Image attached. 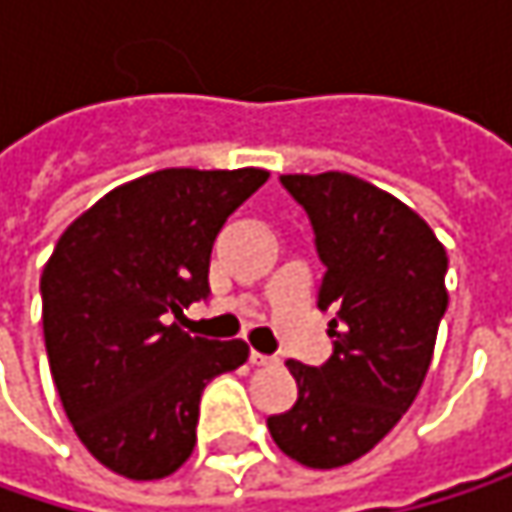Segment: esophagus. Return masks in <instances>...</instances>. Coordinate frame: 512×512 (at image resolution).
Instances as JSON below:
<instances>
[{
    "label": "esophagus",
    "instance_id": "obj_1",
    "mask_svg": "<svg viewBox=\"0 0 512 512\" xmlns=\"http://www.w3.org/2000/svg\"><path fill=\"white\" fill-rule=\"evenodd\" d=\"M249 361H252L255 367H272V364H278V358L275 356H263V353H255V350H252Z\"/></svg>",
    "mask_w": 512,
    "mask_h": 512
}]
</instances>
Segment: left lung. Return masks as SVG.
Wrapping results in <instances>:
<instances>
[{
  "label": "left lung",
  "instance_id": "obj_1",
  "mask_svg": "<svg viewBox=\"0 0 512 512\" xmlns=\"http://www.w3.org/2000/svg\"><path fill=\"white\" fill-rule=\"evenodd\" d=\"M308 213L323 260L317 308L332 311V356L287 361L299 397L266 418L275 445L308 468L364 457L406 415L427 376L448 311V255L394 195L344 171L281 174Z\"/></svg>",
  "mask_w": 512,
  "mask_h": 512
}]
</instances>
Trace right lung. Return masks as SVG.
<instances>
[{"label": "right lung", "mask_w": 512, "mask_h": 512, "mask_svg": "<svg viewBox=\"0 0 512 512\" xmlns=\"http://www.w3.org/2000/svg\"><path fill=\"white\" fill-rule=\"evenodd\" d=\"M263 168H162L85 210L41 275L52 382L79 442L115 474L159 480L195 448L210 379L243 341L186 335L183 308L210 296V252Z\"/></svg>", "instance_id": "1"}]
</instances>
